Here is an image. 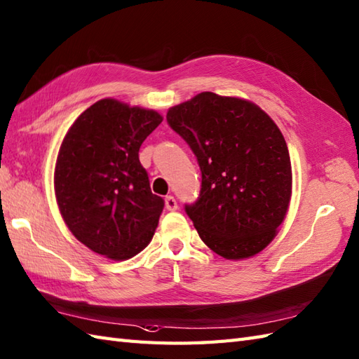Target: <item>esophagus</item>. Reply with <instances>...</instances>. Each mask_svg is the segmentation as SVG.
Listing matches in <instances>:
<instances>
[{
  "label": "esophagus",
  "instance_id": "obj_1",
  "mask_svg": "<svg viewBox=\"0 0 359 359\" xmlns=\"http://www.w3.org/2000/svg\"><path fill=\"white\" fill-rule=\"evenodd\" d=\"M165 208H166V210H168V211H176V210H177L176 198H174L172 196L165 197Z\"/></svg>",
  "mask_w": 359,
  "mask_h": 359
}]
</instances>
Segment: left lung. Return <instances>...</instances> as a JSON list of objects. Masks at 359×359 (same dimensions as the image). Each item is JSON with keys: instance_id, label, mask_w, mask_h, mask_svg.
Instances as JSON below:
<instances>
[{"instance_id": "1", "label": "left lung", "mask_w": 359, "mask_h": 359, "mask_svg": "<svg viewBox=\"0 0 359 359\" xmlns=\"http://www.w3.org/2000/svg\"><path fill=\"white\" fill-rule=\"evenodd\" d=\"M170 127L202 171L194 203L185 205L203 243L228 260L268 246L286 217L292 168L286 140L260 107L203 91L171 107Z\"/></svg>"}]
</instances>
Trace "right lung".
<instances>
[{
    "label": "right lung",
    "mask_w": 359,
    "mask_h": 359,
    "mask_svg": "<svg viewBox=\"0 0 359 359\" xmlns=\"http://www.w3.org/2000/svg\"><path fill=\"white\" fill-rule=\"evenodd\" d=\"M154 110L101 99L67 131L55 194L67 226L91 251L128 260L151 241L163 198L151 193L139 148L159 127Z\"/></svg>",
    "instance_id": "obj_1"
}]
</instances>
